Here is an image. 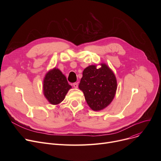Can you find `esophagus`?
<instances>
[{"instance_id":"34e87169","label":"esophagus","mask_w":161,"mask_h":161,"mask_svg":"<svg viewBox=\"0 0 161 161\" xmlns=\"http://www.w3.org/2000/svg\"><path fill=\"white\" fill-rule=\"evenodd\" d=\"M73 86H74V88H78V83H77V82L74 83H73Z\"/></svg>"}]
</instances>
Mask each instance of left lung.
<instances>
[{
	"label": "left lung",
	"mask_w": 161,
	"mask_h": 161,
	"mask_svg": "<svg viewBox=\"0 0 161 161\" xmlns=\"http://www.w3.org/2000/svg\"><path fill=\"white\" fill-rule=\"evenodd\" d=\"M101 66L98 69L95 65L84 69L79 84L87 104L94 111L101 110L110 104L117 89L114 74L106 64Z\"/></svg>",
	"instance_id": "left-lung-1"
}]
</instances>
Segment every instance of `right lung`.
I'll list each match as a JSON object with an SVG mask.
<instances>
[{"label":"right lung","instance_id":"right-lung-1","mask_svg":"<svg viewBox=\"0 0 161 161\" xmlns=\"http://www.w3.org/2000/svg\"><path fill=\"white\" fill-rule=\"evenodd\" d=\"M71 87L58 69H54L46 74L44 80V94L52 104L61 103Z\"/></svg>","mask_w":161,"mask_h":161}]
</instances>
